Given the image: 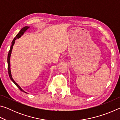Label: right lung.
Instances as JSON below:
<instances>
[{
    "label": "right lung",
    "instance_id": "obj_1",
    "mask_svg": "<svg viewBox=\"0 0 120 120\" xmlns=\"http://www.w3.org/2000/svg\"><path fill=\"white\" fill-rule=\"evenodd\" d=\"M30 28V26H25V27H24L23 28H22L21 30V31L19 32V33H18L17 35H16V37L14 38V40H13V41L11 42V48H10V50H9V51L8 52V57H7V63H8V74H9V78L11 79V80L13 82L14 84H15V85L16 86H17L18 88H19L20 90L22 92H23L25 93H27L25 92V91L23 90L22 88H21V87H20L19 85H18L17 83H16L15 80L13 79V78H12V76H11V62H10V59H11V51H12V50H13V46L14 45V44H15V40L17 39V38H19L21 37V36L23 35L24 33H25V32L27 31V30L28 29V28Z\"/></svg>",
    "mask_w": 120,
    "mask_h": 120
}]
</instances>
